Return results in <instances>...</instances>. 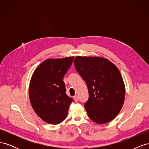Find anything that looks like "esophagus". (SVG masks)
Segmentation results:
<instances>
[{"label":"esophagus","mask_w":149,"mask_h":149,"mask_svg":"<svg viewBox=\"0 0 149 149\" xmlns=\"http://www.w3.org/2000/svg\"><path fill=\"white\" fill-rule=\"evenodd\" d=\"M73 98H74V101H75L76 102H78V101H79V97H78V96H74Z\"/></svg>","instance_id":"1"}]
</instances>
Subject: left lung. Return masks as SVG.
<instances>
[{
	"label": "left lung",
	"instance_id": "left-lung-1",
	"mask_svg": "<svg viewBox=\"0 0 149 149\" xmlns=\"http://www.w3.org/2000/svg\"><path fill=\"white\" fill-rule=\"evenodd\" d=\"M74 63L88 86L89 99L84 107L89 118L99 124L114 119L125 100V84L118 67L96 56H78Z\"/></svg>",
	"mask_w": 149,
	"mask_h": 149
}]
</instances>
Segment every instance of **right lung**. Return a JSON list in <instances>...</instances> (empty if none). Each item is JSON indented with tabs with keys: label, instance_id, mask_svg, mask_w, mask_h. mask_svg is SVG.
Here are the masks:
<instances>
[{
	"label": "right lung",
	"instance_id": "add662e5",
	"mask_svg": "<svg viewBox=\"0 0 149 149\" xmlns=\"http://www.w3.org/2000/svg\"><path fill=\"white\" fill-rule=\"evenodd\" d=\"M73 58L45 60L31 76L29 89L31 105L35 113L47 123L58 124L67 117L73 100L66 95L63 79Z\"/></svg>",
	"mask_w": 149,
	"mask_h": 149
}]
</instances>
